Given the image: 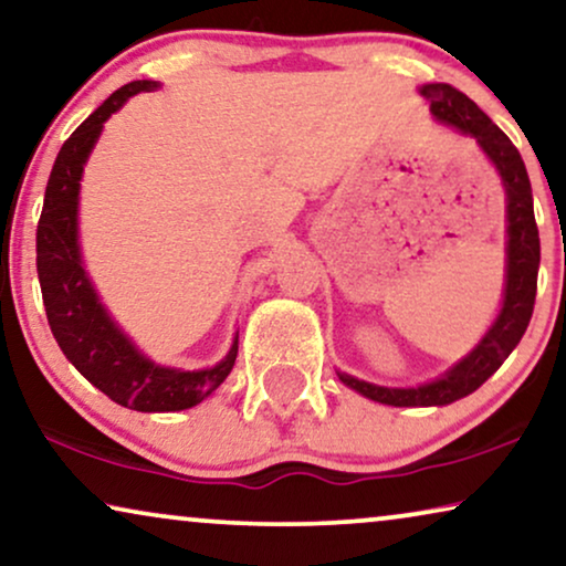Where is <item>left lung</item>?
Segmentation results:
<instances>
[{
	"instance_id": "1",
	"label": "left lung",
	"mask_w": 566,
	"mask_h": 566,
	"mask_svg": "<svg viewBox=\"0 0 566 566\" xmlns=\"http://www.w3.org/2000/svg\"><path fill=\"white\" fill-rule=\"evenodd\" d=\"M420 95L430 99L432 118L443 126H451L463 136H471L484 151V157L497 169L502 188H505V291H502L500 312L484 332V337L455 360L446 374L420 386H378L350 374H339V381L353 391L389 407H446L455 399L476 391L494 370H497L521 337L528 329L533 304H536L541 242L536 216H533V192L525 172L521 151L513 142L490 120V115L476 107L451 84L436 82L422 84Z\"/></svg>"
}]
</instances>
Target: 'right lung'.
Segmentation results:
<instances>
[{"instance_id":"obj_1","label":"right lung","mask_w":566,"mask_h":566,"mask_svg":"<svg viewBox=\"0 0 566 566\" xmlns=\"http://www.w3.org/2000/svg\"><path fill=\"white\" fill-rule=\"evenodd\" d=\"M161 87L138 80L115 90L61 146L45 185L43 213L35 234L38 281L51 332L66 360L115 405L136 412H180L203 401L231 374L239 350V332L229 353L211 368L185 370L159 366L138 350L92 285L80 244L82 172L95 149L105 120L138 92Z\"/></svg>"}]
</instances>
